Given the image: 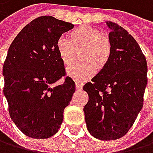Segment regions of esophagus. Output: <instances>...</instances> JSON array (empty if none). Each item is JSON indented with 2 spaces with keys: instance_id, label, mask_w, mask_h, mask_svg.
Returning a JSON list of instances; mask_svg holds the SVG:
<instances>
[{
  "instance_id": "esophagus-1",
  "label": "esophagus",
  "mask_w": 153,
  "mask_h": 153,
  "mask_svg": "<svg viewBox=\"0 0 153 153\" xmlns=\"http://www.w3.org/2000/svg\"><path fill=\"white\" fill-rule=\"evenodd\" d=\"M75 85H76V89H78V90H81L82 88H83V84L80 83L78 81L75 82Z\"/></svg>"
}]
</instances>
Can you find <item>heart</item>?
Segmentation results:
<instances>
[{"mask_svg": "<svg viewBox=\"0 0 153 153\" xmlns=\"http://www.w3.org/2000/svg\"><path fill=\"white\" fill-rule=\"evenodd\" d=\"M68 38L60 36L56 41L61 61L67 67L72 65L77 59L78 51L82 61L68 69L69 77L83 81L94 75L96 68L102 69L107 65L111 55V44L100 30L88 25L81 26L70 32Z\"/></svg>", "mask_w": 153, "mask_h": 153, "instance_id": "heart-1", "label": "heart"}]
</instances>
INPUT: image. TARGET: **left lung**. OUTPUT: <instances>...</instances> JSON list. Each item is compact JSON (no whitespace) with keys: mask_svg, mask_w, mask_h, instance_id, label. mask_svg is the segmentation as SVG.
<instances>
[{"mask_svg":"<svg viewBox=\"0 0 153 153\" xmlns=\"http://www.w3.org/2000/svg\"><path fill=\"white\" fill-rule=\"evenodd\" d=\"M106 24L111 55L107 65L83 87L89 98L84 112L92 136L115 140L128 133L143 107L148 67L135 39L118 24Z\"/></svg>","mask_w":153,"mask_h":153,"instance_id":"obj_1","label":"left lung"}]
</instances>
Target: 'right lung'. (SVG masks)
<instances>
[{
    "label": "right lung",
    "mask_w": 153,
    "mask_h": 153,
    "mask_svg": "<svg viewBox=\"0 0 153 153\" xmlns=\"http://www.w3.org/2000/svg\"><path fill=\"white\" fill-rule=\"evenodd\" d=\"M73 27L51 16L39 17L19 33L8 49L2 75L9 115L21 132L32 138H49L58 132L64 109L75 92L70 77L53 86L66 76L56 41Z\"/></svg>",
    "instance_id": "right-lung-1"
}]
</instances>
